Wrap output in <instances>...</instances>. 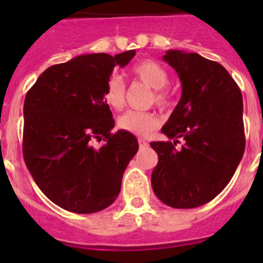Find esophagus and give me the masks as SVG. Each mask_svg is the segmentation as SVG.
<instances>
[{
    "instance_id": "34e87169",
    "label": "esophagus",
    "mask_w": 263,
    "mask_h": 263,
    "mask_svg": "<svg viewBox=\"0 0 263 263\" xmlns=\"http://www.w3.org/2000/svg\"><path fill=\"white\" fill-rule=\"evenodd\" d=\"M139 144H140V147H141V148H145V147L148 146L147 142L145 141V140H142V139H139Z\"/></svg>"
}]
</instances>
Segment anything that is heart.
Wrapping results in <instances>:
<instances>
[{
  "label": "heart",
  "instance_id": "b5f03b06",
  "mask_svg": "<svg viewBox=\"0 0 263 263\" xmlns=\"http://www.w3.org/2000/svg\"><path fill=\"white\" fill-rule=\"evenodd\" d=\"M136 80L144 82L148 87L154 89L153 100L159 108L166 109L172 105L173 98L171 92L164 87L168 85L169 76L165 68L153 60H144L136 63L129 70ZM104 100L112 109L119 110L126 103V86L121 76H109L104 89ZM160 118L154 112H137L128 110L118 118V127L135 136L145 137L160 127Z\"/></svg>",
  "mask_w": 263,
  "mask_h": 263
}]
</instances>
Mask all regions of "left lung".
<instances>
[{
  "mask_svg": "<svg viewBox=\"0 0 263 263\" xmlns=\"http://www.w3.org/2000/svg\"><path fill=\"white\" fill-rule=\"evenodd\" d=\"M163 58L178 73L182 98L161 128L176 141L150 144L159 158L151 185L171 208H198L227 187L242 160V92L220 63L197 53L168 50ZM178 138L185 140L179 151Z\"/></svg>",
  "mask_w": 263,
  "mask_h": 263,
  "instance_id": "obj_1",
  "label": "left lung"
}]
</instances>
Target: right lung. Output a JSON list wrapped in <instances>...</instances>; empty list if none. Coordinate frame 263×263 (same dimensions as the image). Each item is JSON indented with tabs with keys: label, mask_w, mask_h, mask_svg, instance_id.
<instances>
[{
	"label": "right lung",
	"mask_w": 263,
	"mask_h": 263,
	"mask_svg": "<svg viewBox=\"0 0 263 263\" xmlns=\"http://www.w3.org/2000/svg\"><path fill=\"white\" fill-rule=\"evenodd\" d=\"M135 54L79 55L50 66L26 92L24 160L42 192L65 210L98 213L119 195L139 142L123 129L110 132L115 119L104 89L113 68L124 67Z\"/></svg>",
	"instance_id": "obj_1"
}]
</instances>
